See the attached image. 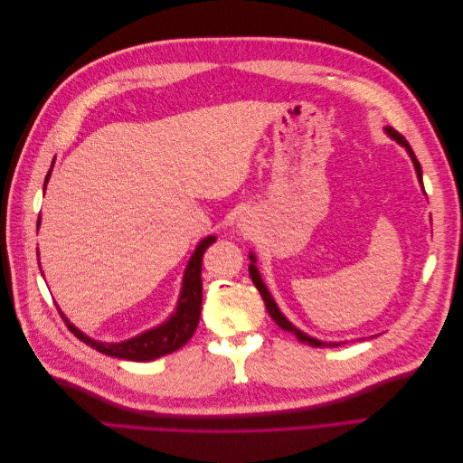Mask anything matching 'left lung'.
<instances>
[{"label":"left lung","mask_w":463,"mask_h":463,"mask_svg":"<svg viewBox=\"0 0 463 463\" xmlns=\"http://www.w3.org/2000/svg\"><path fill=\"white\" fill-rule=\"evenodd\" d=\"M386 133L394 138L396 143H400L405 150H408V154H410V158H411V162H413V165H415V172H417V177H419V184L423 185V174H421V164H419V160L415 158V154H413V150H411V146H410V143L405 141V138L396 131V129H392V128H386ZM249 259H250V264H249V274H250V279H253V284L257 286V289H259V293L262 296V299H264V305H266V309H269V313H270V317L274 318V322L276 325L282 328V330H286V332H291V334H296L298 335V340L299 342H303V344H309V345H313V347H325V345H328V347H334V345H340V344H326V342H320V340H317V338H311V335H307L305 332H301L299 328H296L291 325V322L279 313V309H278V305L274 303V299H272V296H270V291L266 289V286L262 284V279H260V274H259V270H257V266H255V255L250 253L249 255Z\"/></svg>","instance_id":"obj_1"}]
</instances>
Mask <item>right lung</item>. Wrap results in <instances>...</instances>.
Masks as SVG:
<instances>
[{"label": "right lung", "instance_id": "obj_1", "mask_svg": "<svg viewBox=\"0 0 463 463\" xmlns=\"http://www.w3.org/2000/svg\"><path fill=\"white\" fill-rule=\"evenodd\" d=\"M52 165H53V162H52ZM50 174H52V167L44 179V189H46V184L50 179ZM38 226H40V218H38ZM214 241H216V237L208 235L197 245V249H194V253L185 269L184 286H181V293L177 299V309L170 318L164 322V325L138 334L131 340L118 342V344H104V342H96V340L89 338V335L82 334L60 311L61 318L65 320L67 328L71 330L80 342H85L87 345L96 349V352L106 354L109 357H119V359H128V361H154L162 355L175 352V349L185 345L191 340V335L199 326L201 305H203V278H201L203 255H204V250Z\"/></svg>", "mask_w": 463, "mask_h": 463}]
</instances>
